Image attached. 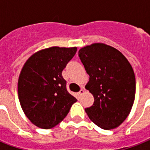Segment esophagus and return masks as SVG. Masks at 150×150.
Masks as SVG:
<instances>
[{
  "instance_id": "34e87169",
  "label": "esophagus",
  "mask_w": 150,
  "mask_h": 150,
  "mask_svg": "<svg viewBox=\"0 0 150 150\" xmlns=\"http://www.w3.org/2000/svg\"><path fill=\"white\" fill-rule=\"evenodd\" d=\"M83 93H85V89H82L79 92V95H82Z\"/></svg>"
}]
</instances>
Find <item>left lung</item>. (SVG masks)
I'll use <instances>...</instances> for the list:
<instances>
[{
  "label": "left lung",
  "mask_w": 150,
  "mask_h": 150,
  "mask_svg": "<svg viewBox=\"0 0 150 150\" xmlns=\"http://www.w3.org/2000/svg\"><path fill=\"white\" fill-rule=\"evenodd\" d=\"M79 56L89 75L86 89L94 97L93 104L85 109L89 119L105 130L118 127L135 101V76L131 64L121 52L102 43L81 48Z\"/></svg>",
  "instance_id": "8db88e82"
}]
</instances>
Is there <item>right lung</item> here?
Masks as SVG:
<instances>
[{
	"mask_svg": "<svg viewBox=\"0 0 150 150\" xmlns=\"http://www.w3.org/2000/svg\"><path fill=\"white\" fill-rule=\"evenodd\" d=\"M77 47H51L33 54L24 64L18 81L22 109L32 123L50 129L67 116L77 101L66 89L62 71Z\"/></svg>",
	"mask_w": 150,
	"mask_h": 150,
	"instance_id": "add662e5",
	"label": "right lung"
}]
</instances>
